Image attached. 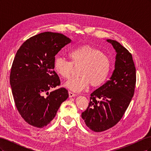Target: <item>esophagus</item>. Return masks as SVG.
<instances>
[{
  "label": "esophagus",
  "mask_w": 151,
  "mask_h": 151,
  "mask_svg": "<svg viewBox=\"0 0 151 151\" xmlns=\"http://www.w3.org/2000/svg\"><path fill=\"white\" fill-rule=\"evenodd\" d=\"M68 95H69V97L71 98V97H74V96H76V94L71 92V91H68Z\"/></svg>",
  "instance_id": "1"
}]
</instances>
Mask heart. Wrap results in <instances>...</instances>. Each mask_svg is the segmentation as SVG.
Masks as SVG:
<instances>
[{
  "label": "heart",
  "instance_id": "1",
  "mask_svg": "<svg viewBox=\"0 0 151 151\" xmlns=\"http://www.w3.org/2000/svg\"><path fill=\"white\" fill-rule=\"evenodd\" d=\"M70 62L63 58L57 57L54 61V69L63 79H68L74 73V67H78L79 77L68 81L65 86L79 92L90 84L96 88L106 81L111 68L109 57L101 50L89 45H82L68 53Z\"/></svg>",
  "mask_w": 151,
  "mask_h": 151
}]
</instances>
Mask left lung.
Here are the masks:
<instances>
[{
  "label": "left lung",
  "mask_w": 151,
  "mask_h": 151,
  "mask_svg": "<svg viewBox=\"0 0 151 151\" xmlns=\"http://www.w3.org/2000/svg\"><path fill=\"white\" fill-rule=\"evenodd\" d=\"M106 41L116 50L115 68L110 79L91 94L88 106L81 115L87 127L96 132L110 129L122 119L133 97L136 83L132 54L116 41Z\"/></svg>",
  "instance_id": "1"
}]
</instances>
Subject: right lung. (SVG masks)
Returning <instances> with one entry per match:
<instances>
[{
	"instance_id": "add662e5",
	"label": "right lung",
	"mask_w": 151,
	"mask_h": 151,
	"mask_svg": "<svg viewBox=\"0 0 151 151\" xmlns=\"http://www.w3.org/2000/svg\"><path fill=\"white\" fill-rule=\"evenodd\" d=\"M71 40L61 33L45 32L22 44L14 59L10 84L17 111L28 124L43 128L54 117L68 97L60 88V81L53 70L55 56Z\"/></svg>"
}]
</instances>
